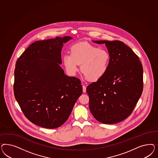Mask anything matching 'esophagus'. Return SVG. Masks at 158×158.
Returning a JSON list of instances; mask_svg holds the SVG:
<instances>
[{
    "label": "esophagus",
    "instance_id": "obj_1",
    "mask_svg": "<svg viewBox=\"0 0 158 158\" xmlns=\"http://www.w3.org/2000/svg\"><path fill=\"white\" fill-rule=\"evenodd\" d=\"M82 88H83V93H86V87L85 85H83L82 86Z\"/></svg>",
    "mask_w": 158,
    "mask_h": 158
}]
</instances>
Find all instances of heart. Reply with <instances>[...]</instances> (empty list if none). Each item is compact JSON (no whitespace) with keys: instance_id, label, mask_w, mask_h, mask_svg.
Segmentation results:
<instances>
[{"instance_id":"obj_1","label":"heart","mask_w":158,"mask_h":158,"mask_svg":"<svg viewBox=\"0 0 158 158\" xmlns=\"http://www.w3.org/2000/svg\"><path fill=\"white\" fill-rule=\"evenodd\" d=\"M110 60V56L106 50L86 42L74 44L71 48V54H66L63 57L68 72L75 74L81 65V73L90 81H97L105 75Z\"/></svg>"}]
</instances>
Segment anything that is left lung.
Here are the masks:
<instances>
[{
	"label": "left lung",
	"instance_id": "8db88e82",
	"mask_svg": "<svg viewBox=\"0 0 158 158\" xmlns=\"http://www.w3.org/2000/svg\"><path fill=\"white\" fill-rule=\"evenodd\" d=\"M105 44L110 56L105 75L87 87L89 108L98 122L115 124L134 110L143 90V68L134 52L119 40L93 41Z\"/></svg>",
	"mask_w": 158,
	"mask_h": 158
}]
</instances>
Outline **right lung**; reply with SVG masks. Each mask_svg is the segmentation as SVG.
<instances>
[{
  "mask_svg": "<svg viewBox=\"0 0 158 158\" xmlns=\"http://www.w3.org/2000/svg\"><path fill=\"white\" fill-rule=\"evenodd\" d=\"M58 37L32 43L15 64L14 93L28 119L46 129L61 126L82 93L81 81L68 77L60 67L63 43Z\"/></svg>",
  "mask_w": 158,
  "mask_h": 158,
  "instance_id": "add662e5",
  "label": "right lung"
}]
</instances>
